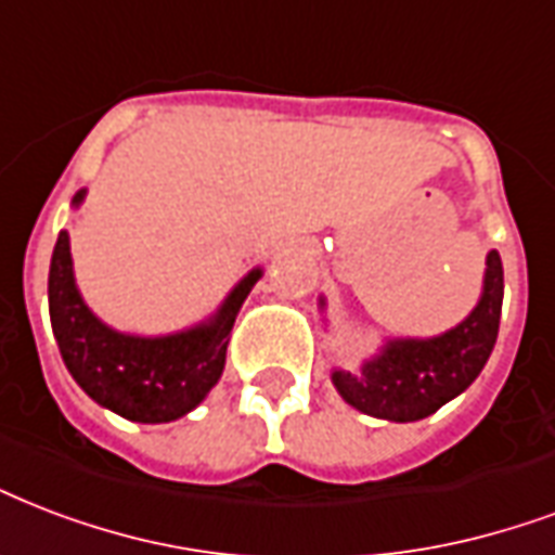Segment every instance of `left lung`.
I'll list each match as a JSON object with an SVG mask.
<instances>
[{"mask_svg": "<svg viewBox=\"0 0 555 555\" xmlns=\"http://www.w3.org/2000/svg\"><path fill=\"white\" fill-rule=\"evenodd\" d=\"M503 306V264L498 253L486 259L483 296L451 332L430 340H390L358 375L334 372L337 392L354 410L390 422H416L437 413L472 384L498 340Z\"/></svg>", "mask_w": 555, "mask_h": 555, "instance_id": "left-lung-1", "label": "left lung"}]
</instances>
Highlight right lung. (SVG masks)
<instances>
[{
	"label": "right lung",
	"mask_w": 555,
	"mask_h": 555,
	"mask_svg": "<svg viewBox=\"0 0 555 555\" xmlns=\"http://www.w3.org/2000/svg\"><path fill=\"white\" fill-rule=\"evenodd\" d=\"M80 201L83 192L72 203ZM259 276L261 270H253L206 325L171 337L118 334L83 306L72 276L69 235L61 232L49 270V314L63 363L101 408L130 422H175L197 408L221 378L232 323Z\"/></svg>",
	"instance_id": "obj_1"
}]
</instances>
